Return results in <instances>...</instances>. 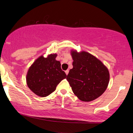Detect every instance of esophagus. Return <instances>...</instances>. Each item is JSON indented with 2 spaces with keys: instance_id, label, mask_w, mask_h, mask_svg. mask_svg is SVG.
Listing matches in <instances>:
<instances>
[{
  "instance_id": "1",
  "label": "esophagus",
  "mask_w": 133,
  "mask_h": 133,
  "mask_svg": "<svg viewBox=\"0 0 133 133\" xmlns=\"http://www.w3.org/2000/svg\"><path fill=\"white\" fill-rule=\"evenodd\" d=\"M65 74H66V75H68V74H69V70H66V71H65Z\"/></svg>"
}]
</instances>
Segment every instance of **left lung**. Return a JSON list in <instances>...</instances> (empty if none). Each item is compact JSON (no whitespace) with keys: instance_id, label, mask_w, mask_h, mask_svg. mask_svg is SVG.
I'll use <instances>...</instances> for the list:
<instances>
[{"instance_id":"obj_1","label":"left lung","mask_w":133,"mask_h":133,"mask_svg":"<svg viewBox=\"0 0 133 133\" xmlns=\"http://www.w3.org/2000/svg\"><path fill=\"white\" fill-rule=\"evenodd\" d=\"M73 68L66 79L72 91L83 102L94 100L102 95L109 84V72L103 63L86 52L72 51Z\"/></svg>"}]
</instances>
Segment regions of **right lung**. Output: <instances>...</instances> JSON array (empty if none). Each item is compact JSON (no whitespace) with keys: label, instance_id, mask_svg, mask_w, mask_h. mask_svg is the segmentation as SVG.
Returning a JSON list of instances; mask_svg holds the SVG:
<instances>
[{"label":"right lung","instance_id":"add662e5","mask_svg":"<svg viewBox=\"0 0 133 133\" xmlns=\"http://www.w3.org/2000/svg\"><path fill=\"white\" fill-rule=\"evenodd\" d=\"M56 57L55 54L46 58L40 57L28 71V86L40 97H46L53 93L57 84L66 78L65 72L61 69V62L55 60Z\"/></svg>","mask_w":133,"mask_h":133}]
</instances>
